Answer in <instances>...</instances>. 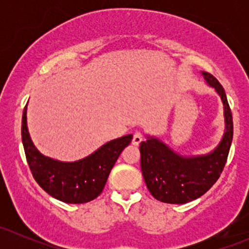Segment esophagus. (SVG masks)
Returning a JSON list of instances; mask_svg holds the SVG:
<instances>
[{"label":"esophagus","mask_w":249,"mask_h":249,"mask_svg":"<svg viewBox=\"0 0 249 249\" xmlns=\"http://www.w3.org/2000/svg\"><path fill=\"white\" fill-rule=\"evenodd\" d=\"M142 141H143V134H142V132H140V131L135 132L134 137H132V144L139 145L140 143L142 142Z\"/></svg>","instance_id":"obj_1"}]
</instances>
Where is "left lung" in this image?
Returning a JSON list of instances; mask_svg holds the SVG:
<instances>
[{"mask_svg":"<svg viewBox=\"0 0 249 249\" xmlns=\"http://www.w3.org/2000/svg\"><path fill=\"white\" fill-rule=\"evenodd\" d=\"M214 88L224 108L225 131L219 144L205 155L183 157L157 137L147 136L140 144L141 170L150 194L166 203H187L202 196L219 178L232 142V115L220 83L208 72H201Z\"/></svg>","mask_w":249,"mask_h":249,"instance_id":"left-lung-1","label":"left lung"}]
</instances>
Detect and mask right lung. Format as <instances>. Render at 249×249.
I'll use <instances>...</instances> for the list:
<instances>
[{
	"mask_svg": "<svg viewBox=\"0 0 249 249\" xmlns=\"http://www.w3.org/2000/svg\"><path fill=\"white\" fill-rule=\"evenodd\" d=\"M26 110L27 105L22 112V145L27 164L39 187L50 196L66 203H85L96 199L120 153L131 142L132 135L109 141L77 161H59L44 157L35 147L27 130Z\"/></svg>",
	"mask_w": 249,
	"mask_h": 249,
	"instance_id": "1",
	"label": "right lung"
}]
</instances>
